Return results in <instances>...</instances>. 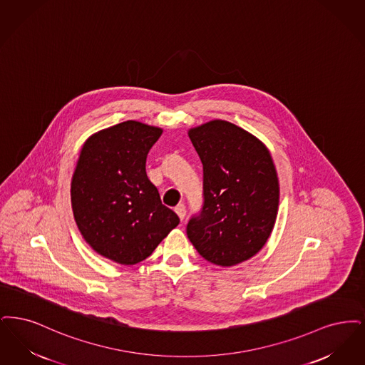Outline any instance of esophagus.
I'll return each instance as SVG.
<instances>
[{"label":"esophagus","instance_id":"1","mask_svg":"<svg viewBox=\"0 0 365 365\" xmlns=\"http://www.w3.org/2000/svg\"><path fill=\"white\" fill-rule=\"evenodd\" d=\"M175 214L178 215V218L182 221L184 218H185V215H187V208L185 206L181 203V205H178V206L175 208Z\"/></svg>","mask_w":365,"mask_h":365}]
</instances>
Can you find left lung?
<instances>
[{
    "label": "left lung",
    "instance_id": "left-lung-1",
    "mask_svg": "<svg viewBox=\"0 0 365 365\" xmlns=\"http://www.w3.org/2000/svg\"><path fill=\"white\" fill-rule=\"evenodd\" d=\"M188 136L203 165V207L187 235L210 263L236 266L264 247L277 220L279 184L271 154L223 120L190 128Z\"/></svg>",
    "mask_w": 365,
    "mask_h": 365
}]
</instances>
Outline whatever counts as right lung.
Segmentation results:
<instances>
[{
    "instance_id": "obj_1",
    "label": "right lung",
    "mask_w": 365,
    "mask_h": 365,
    "mask_svg": "<svg viewBox=\"0 0 365 365\" xmlns=\"http://www.w3.org/2000/svg\"><path fill=\"white\" fill-rule=\"evenodd\" d=\"M162 129L124 121L91 135L71 182L76 225L87 244L120 264L148 257L180 223L162 205L145 173V159Z\"/></svg>"
}]
</instances>
